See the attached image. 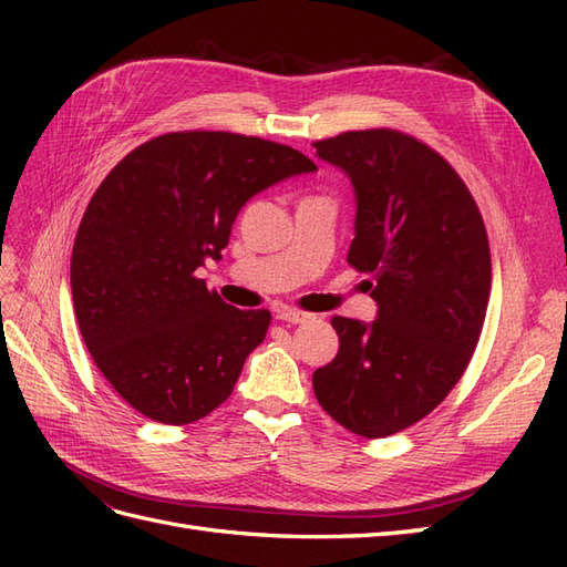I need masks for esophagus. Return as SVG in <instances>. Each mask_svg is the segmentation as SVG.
Here are the masks:
<instances>
[{"mask_svg":"<svg viewBox=\"0 0 567 567\" xmlns=\"http://www.w3.org/2000/svg\"><path fill=\"white\" fill-rule=\"evenodd\" d=\"M277 319L288 321V323H307V321L315 319V315L302 312V310H290V307H284V310L277 312Z\"/></svg>","mask_w":567,"mask_h":567,"instance_id":"esophagus-1","label":"esophagus"}]
</instances>
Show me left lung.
Instances as JSON below:
<instances>
[{"label": "left lung", "mask_w": 567, "mask_h": 567, "mask_svg": "<svg viewBox=\"0 0 567 567\" xmlns=\"http://www.w3.org/2000/svg\"><path fill=\"white\" fill-rule=\"evenodd\" d=\"M315 148L354 186L348 262L373 277L379 315L331 319L340 348L312 385L350 433L385 437L431 414L471 362L492 288L487 231L456 169L414 136L359 130Z\"/></svg>", "instance_id": "obj_1"}]
</instances>
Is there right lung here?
<instances>
[{
    "label": "right lung",
    "mask_w": 567,
    "mask_h": 567,
    "mask_svg": "<svg viewBox=\"0 0 567 567\" xmlns=\"http://www.w3.org/2000/svg\"><path fill=\"white\" fill-rule=\"evenodd\" d=\"M317 165L231 132L161 134L120 161L82 215L71 260L75 317L104 379L169 425L225 402L267 336V310H236L198 269L221 260L238 210Z\"/></svg>",
    "instance_id": "right-lung-1"
}]
</instances>
